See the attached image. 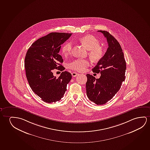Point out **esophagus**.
I'll return each instance as SVG.
<instances>
[{"label":"esophagus","instance_id":"1","mask_svg":"<svg viewBox=\"0 0 150 150\" xmlns=\"http://www.w3.org/2000/svg\"><path fill=\"white\" fill-rule=\"evenodd\" d=\"M78 75V73H76V72H73V73H72V75L73 76V77H76V76H77Z\"/></svg>","mask_w":150,"mask_h":150}]
</instances>
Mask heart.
Masks as SVG:
<instances>
[{
	"label": "heart",
	"instance_id": "1",
	"mask_svg": "<svg viewBox=\"0 0 150 150\" xmlns=\"http://www.w3.org/2000/svg\"><path fill=\"white\" fill-rule=\"evenodd\" d=\"M81 43L89 50L90 58L94 61H100L104 55V52L100 46V42L96 37L92 35H87L80 39ZM72 42H69L65 43L62 48L63 54L67 56L69 55L72 52ZM90 65L89 61L87 59H77L71 61L69 64V67L74 71L82 72Z\"/></svg>",
	"mask_w": 150,
	"mask_h": 150
}]
</instances>
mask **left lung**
Returning a JSON list of instances; mask_svg holds the SVG:
<instances>
[{"mask_svg": "<svg viewBox=\"0 0 150 150\" xmlns=\"http://www.w3.org/2000/svg\"><path fill=\"white\" fill-rule=\"evenodd\" d=\"M106 38L108 47L92 71L100 73L96 79L87 74L86 92L88 98L98 105L106 104L119 91L125 80L126 61L119 43L106 31L98 30Z\"/></svg>", "mask_w": 150, "mask_h": 150, "instance_id": "left-lung-1", "label": "left lung"}]
</instances>
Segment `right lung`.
Wrapping results in <instances>:
<instances>
[{
	"mask_svg": "<svg viewBox=\"0 0 150 150\" xmlns=\"http://www.w3.org/2000/svg\"><path fill=\"white\" fill-rule=\"evenodd\" d=\"M72 33H51L40 38L29 48L25 59L26 77L33 91L43 101L48 103L61 100L72 78L67 71L61 73L58 78L52 70L63 71V59L59 54L61 45Z\"/></svg>",
	"mask_w": 150,
	"mask_h": 150,
	"instance_id": "add662e5",
	"label": "right lung"
}]
</instances>
